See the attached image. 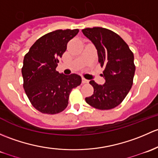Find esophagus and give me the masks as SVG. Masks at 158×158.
Listing matches in <instances>:
<instances>
[{
    "label": "esophagus",
    "mask_w": 158,
    "mask_h": 158,
    "mask_svg": "<svg viewBox=\"0 0 158 158\" xmlns=\"http://www.w3.org/2000/svg\"><path fill=\"white\" fill-rule=\"evenodd\" d=\"M87 83H88V80L85 78H82V84H87Z\"/></svg>",
    "instance_id": "1"
}]
</instances>
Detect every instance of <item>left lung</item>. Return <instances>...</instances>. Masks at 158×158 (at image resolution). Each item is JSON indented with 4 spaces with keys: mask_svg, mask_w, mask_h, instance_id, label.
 I'll list each match as a JSON object with an SVG mask.
<instances>
[{
    "mask_svg": "<svg viewBox=\"0 0 158 158\" xmlns=\"http://www.w3.org/2000/svg\"><path fill=\"white\" fill-rule=\"evenodd\" d=\"M83 33L95 45L103 71L105 84H90L94 94L86 97L87 103L101 110H111L123 101L133 84L135 65L134 55L127 43L117 33L102 27L82 30Z\"/></svg>",
    "mask_w": 158,
    "mask_h": 158,
    "instance_id": "8db88e82",
    "label": "left lung"
}]
</instances>
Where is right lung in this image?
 Wrapping results in <instances>:
<instances>
[{
    "label": "right lung",
    "mask_w": 158,
    "mask_h": 158,
    "mask_svg": "<svg viewBox=\"0 0 158 158\" xmlns=\"http://www.w3.org/2000/svg\"><path fill=\"white\" fill-rule=\"evenodd\" d=\"M78 32V29H67L48 32L38 39L24 56V90L32 106L42 113L62 112L68 106L72 89L81 84V77L77 74L64 75L56 71L58 58Z\"/></svg>",
    "instance_id": "1"
}]
</instances>
